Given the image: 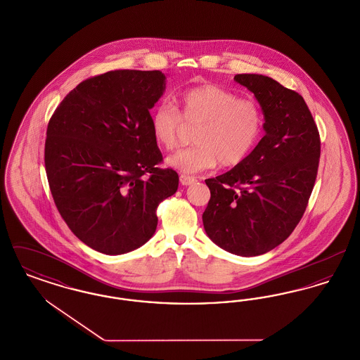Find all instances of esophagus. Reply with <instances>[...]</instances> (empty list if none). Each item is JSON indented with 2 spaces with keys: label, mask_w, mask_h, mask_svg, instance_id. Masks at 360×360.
<instances>
[{
  "label": "esophagus",
  "mask_w": 360,
  "mask_h": 360,
  "mask_svg": "<svg viewBox=\"0 0 360 360\" xmlns=\"http://www.w3.org/2000/svg\"><path fill=\"white\" fill-rule=\"evenodd\" d=\"M179 181H181V184H182L184 186H188V185H191V184L195 182V178H194V176H190V175L182 174V175H179Z\"/></svg>",
  "instance_id": "34e87169"
}]
</instances>
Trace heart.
Wrapping results in <instances>:
<instances>
[{
    "label": "heart",
    "instance_id": "b5f03b06",
    "mask_svg": "<svg viewBox=\"0 0 360 360\" xmlns=\"http://www.w3.org/2000/svg\"><path fill=\"white\" fill-rule=\"evenodd\" d=\"M151 134L165 150L172 151L186 127H198L195 146L167 158L166 165L182 174H197L219 165L233 167L255 148L263 132L264 116L260 105L239 98L231 90L201 85L184 91L178 110L160 103L150 116Z\"/></svg>",
    "mask_w": 360,
    "mask_h": 360
}]
</instances>
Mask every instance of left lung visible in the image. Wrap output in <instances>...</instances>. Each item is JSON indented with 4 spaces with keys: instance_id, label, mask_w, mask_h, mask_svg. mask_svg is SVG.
<instances>
[{
    "instance_id": "8db88e82",
    "label": "left lung",
    "mask_w": 360,
    "mask_h": 360,
    "mask_svg": "<svg viewBox=\"0 0 360 360\" xmlns=\"http://www.w3.org/2000/svg\"><path fill=\"white\" fill-rule=\"evenodd\" d=\"M264 116V136L240 165L206 179V235L225 251L257 257L290 236L317 176L320 135L302 96L270 77L238 74Z\"/></svg>"
}]
</instances>
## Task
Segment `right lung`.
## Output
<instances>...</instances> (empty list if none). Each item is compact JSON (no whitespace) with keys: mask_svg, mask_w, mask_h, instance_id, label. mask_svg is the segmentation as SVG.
<instances>
[{"mask_svg":"<svg viewBox=\"0 0 360 360\" xmlns=\"http://www.w3.org/2000/svg\"><path fill=\"white\" fill-rule=\"evenodd\" d=\"M165 89L159 70L108 71L72 89L49 122L44 163L55 205L98 252L121 255L146 244L156 207L178 188V174L158 167L150 125Z\"/></svg>","mask_w":360,"mask_h":360,"instance_id":"add662e5","label":"right lung"}]
</instances>
